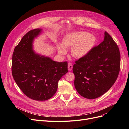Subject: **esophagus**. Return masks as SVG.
Here are the masks:
<instances>
[{
	"label": "esophagus",
	"instance_id": "34e87169",
	"mask_svg": "<svg viewBox=\"0 0 129 129\" xmlns=\"http://www.w3.org/2000/svg\"><path fill=\"white\" fill-rule=\"evenodd\" d=\"M73 69V65L71 63H69L68 64V70L69 71H71Z\"/></svg>",
	"mask_w": 129,
	"mask_h": 129
}]
</instances>
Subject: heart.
<instances>
[{
    "label": "heart",
    "instance_id": "heart-1",
    "mask_svg": "<svg viewBox=\"0 0 129 129\" xmlns=\"http://www.w3.org/2000/svg\"><path fill=\"white\" fill-rule=\"evenodd\" d=\"M97 43L96 37L86 31H76L67 34L62 40V45H57V50L61 55H65L66 49H72V55L76 58L85 57L90 53Z\"/></svg>",
    "mask_w": 129,
    "mask_h": 129
}]
</instances>
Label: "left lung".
Here are the masks:
<instances>
[{
  "instance_id": "8db88e82",
  "label": "left lung",
  "mask_w": 129,
  "mask_h": 129,
  "mask_svg": "<svg viewBox=\"0 0 129 129\" xmlns=\"http://www.w3.org/2000/svg\"><path fill=\"white\" fill-rule=\"evenodd\" d=\"M73 67L74 85L80 96L95 99L109 90L117 80L120 68L119 47L105 32L104 40Z\"/></svg>"
}]
</instances>
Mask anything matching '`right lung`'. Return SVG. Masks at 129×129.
Listing matches in <instances>:
<instances>
[{
    "label": "right lung",
    "instance_id": "1",
    "mask_svg": "<svg viewBox=\"0 0 129 129\" xmlns=\"http://www.w3.org/2000/svg\"><path fill=\"white\" fill-rule=\"evenodd\" d=\"M42 32V29H37L24 35L15 48L12 59V74L16 84L27 97L38 101L52 98L58 81L68 72L67 62H55L33 50L34 41Z\"/></svg>",
    "mask_w": 129,
    "mask_h": 129
}]
</instances>
